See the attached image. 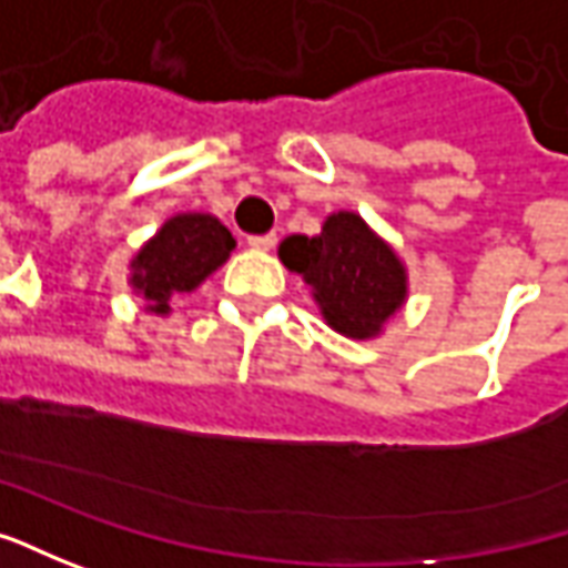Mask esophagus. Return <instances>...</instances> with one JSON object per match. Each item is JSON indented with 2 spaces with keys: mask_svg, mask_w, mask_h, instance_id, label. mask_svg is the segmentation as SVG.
<instances>
[{
  "mask_svg": "<svg viewBox=\"0 0 568 568\" xmlns=\"http://www.w3.org/2000/svg\"><path fill=\"white\" fill-rule=\"evenodd\" d=\"M247 245L257 247V251H270V247L276 245V235H273V232H266V235H251Z\"/></svg>",
  "mask_w": 568,
  "mask_h": 568,
  "instance_id": "esophagus-1",
  "label": "esophagus"
}]
</instances>
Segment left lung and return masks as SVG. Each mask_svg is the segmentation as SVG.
<instances>
[{
	"label": "left lung",
	"mask_w": 568,
	"mask_h": 568,
	"mask_svg": "<svg viewBox=\"0 0 568 568\" xmlns=\"http://www.w3.org/2000/svg\"><path fill=\"white\" fill-rule=\"evenodd\" d=\"M280 257L314 288L323 321L348 339H371L405 302L408 276L396 251L362 216L333 213L321 235H288Z\"/></svg>",
	"instance_id": "left-lung-1"
}]
</instances>
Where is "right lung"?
I'll list each match as a JSON object with an SVG mask.
<instances>
[{
  "label": "right lung",
  "mask_w": 568,
  "mask_h": 568,
  "mask_svg": "<svg viewBox=\"0 0 568 568\" xmlns=\"http://www.w3.org/2000/svg\"><path fill=\"white\" fill-rule=\"evenodd\" d=\"M235 247L232 232L210 213H179L131 261V285L148 298V311L169 314L175 292H191L225 264Z\"/></svg>",
  "instance_id": "add662e5"
}]
</instances>
